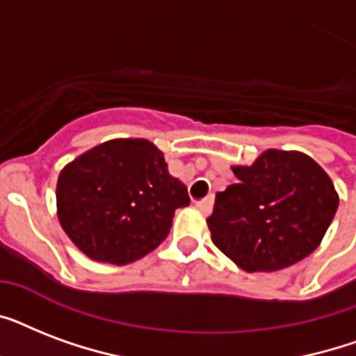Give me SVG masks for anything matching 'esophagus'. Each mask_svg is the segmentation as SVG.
<instances>
[{
  "label": "esophagus",
  "mask_w": 356,
  "mask_h": 356,
  "mask_svg": "<svg viewBox=\"0 0 356 356\" xmlns=\"http://www.w3.org/2000/svg\"><path fill=\"white\" fill-rule=\"evenodd\" d=\"M195 207H197V211H200L203 216H209L212 212V207H214V200H212V197H205V200L197 201Z\"/></svg>",
  "instance_id": "esophagus-1"
}]
</instances>
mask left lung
I'll return each mask as SVG.
<instances>
[{"instance_id": "8db88e82", "label": "left lung", "mask_w": 356, "mask_h": 356, "mask_svg": "<svg viewBox=\"0 0 356 356\" xmlns=\"http://www.w3.org/2000/svg\"><path fill=\"white\" fill-rule=\"evenodd\" d=\"M231 170L238 183L218 192L207 225L214 245L238 268L282 270L320 245L340 200L314 159L268 149L251 166Z\"/></svg>"}]
</instances>
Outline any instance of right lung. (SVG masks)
I'll use <instances>...</instances> for the list:
<instances>
[{
  "mask_svg": "<svg viewBox=\"0 0 356 356\" xmlns=\"http://www.w3.org/2000/svg\"><path fill=\"white\" fill-rule=\"evenodd\" d=\"M188 190L168 172L162 151L144 138H114L60 170L57 216L77 248L97 262L131 264L170 233Z\"/></svg>",
  "mask_w": 356,
  "mask_h": 356,
  "instance_id": "add662e5",
  "label": "right lung"
}]
</instances>
